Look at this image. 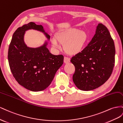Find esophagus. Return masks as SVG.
<instances>
[{
	"mask_svg": "<svg viewBox=\"0 0 123 123\" xmlns=\"http://www.w3.org/2000/svg\"><path fill=\"white\" fill-rule=\"evenodd\" d=\"M64 62L66 64L70 62V59L68 57H64Z\"/></svg>",
	"mask_w": 123,
	"mask_h": 123,
	"instance_id": "esophagus-1",
	"label": "esophagus"
}]
</instances>
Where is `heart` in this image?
<instances>
[{
  "instance_id": "b5f03b06",
  "label": "heart",
  "mask_w": 123,
  "mask_h": 123,
  "mask_svg": "<svg viewBox=\"0 0 123 123\" xmlns=\"http://www.w3.org/2000/svg\"><path fill=\"white\" fill-rule=\"evenodd\" d=\"M88 36L85 30L77 28H70L59 31L55 34V38L51 39L53 47L59 49L60 43L63 45V48L66 53L74 55L81 52L86 43ZM57 40V41L56 40Z\"/></svg>"
}]
</instances>
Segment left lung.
Listing matches in <instances>:
<instances>
[{
    "label": "left lung",
    "instance_id": "1",
    "mask_svg": "<svg viewBox=\"0 0 123 123\" xmlns=\"http://www.w3.org/2000/svg\"><path fill=\"white\" fill-rule=\"evenodd\" d=\"M115 55L114 43L109 31L98 24L87 46L71 60L75 68L73 80L77 88L91 91L103 85L113 71Z\"/></svg>",
    "mask_w": 123,
    "mask_h": 123
}]
</instances>
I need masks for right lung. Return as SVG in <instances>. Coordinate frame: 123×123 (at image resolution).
Masks as SVG:
<instances>
[{
    "instance_id": "add662e5",
    "label": "right lung",
    "mask_w": 123,
    "mask_h": 123,
    "mask_svg": "<svg viewBox=\"0 0 123 123\" xmlns=\"http://www.w3.org/2000/svg\"><path fill=\"white\" fill-rule=\"evenodd\" d=\"M34 30L43 33L48 41L50 36L42 25L30 22L14 33L8 50V61L16 81L33 92L43 91L50 85L56 72L63 63L62 55H54L47 48L48 42L37 47L28 46L24 40L26 31Z\"/></svg>"
}]
</instances>
